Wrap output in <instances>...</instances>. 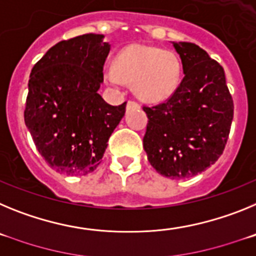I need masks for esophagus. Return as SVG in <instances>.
Segmentation results:
<instances>
[{
    "label": "esophagus",
    "mask_w": 256,
    "mask_h": 256,
    "mask_svg": "<svg viewBox=\"0 0 256 256\" xmlns=\"http://www.w3.org/2000/svg\"><path fill=\"white\" fill-rule=\"evenodd\" d=\"M140 104L136 102V101L133 100H130L128 102H126V108H138Z\"/></svg>",
    "instance_id": "obj_1"
}]
</instances>
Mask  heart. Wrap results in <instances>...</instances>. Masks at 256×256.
Segmentation results:
<instances>
[{
  "instance_id": "b5f03b06",
  "label": "heart",
  "mask_w": 256,
  "mask_h": 256,
  "mask_svg": "<svg viewBox=\"0 0 256 256\" xmlns=\"http://www.w3.org/2000/svg\"><path fill=\"white\" fill-rule=\"evenodd\" d=\"M105 79L110 84H133L140 98L162 101L180 84V66L177 56L158 47L133 44L118 55L115 66L106 65Z\"/></svg>"
}]
</instances>
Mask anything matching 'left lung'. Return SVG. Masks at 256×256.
Segmentation results:
<instances>
[{
	"mask_svg": "<svg viewBox=\"0 0 256 256\" xmlns=\"http://www.w3.org/2000/svg\"><path fill=\"white\" fill-rule=\"evenodd\" d=\"M183 79L168 100L144 106L148 123L144 148L158 173L186 180L204 172L223 154L234 119L224 70L205 50L173 42Z\"/></svg>",
	"mask_w": 256,
	"mask_h": 256,
	"instance_id": "8db88e82",
	"label": "left lung"
}]
</instances>
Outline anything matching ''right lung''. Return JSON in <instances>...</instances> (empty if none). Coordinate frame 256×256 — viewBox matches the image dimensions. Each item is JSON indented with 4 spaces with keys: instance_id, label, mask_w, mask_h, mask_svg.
<instances>
[{
    "instance_id": "1",
    "label": "right lung",
    "mask_w": 256,
    "mask_h": 256,
    "mask_svg": "<svg viewBox=\"0 0 256 256\" xmlns=\"http://www.w3.org/2000/svg\"><path fill=\"white\" fill-rule=\"evenodd\" d=\"M102 34L78 36L51 47L32 69L24 120L54 170L86 176L98 166L126 102L97 94L110 46Z\"/></svg>"
}]
</instances>
